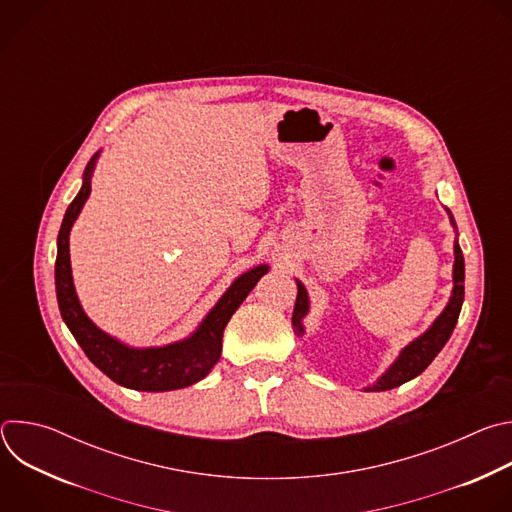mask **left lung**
I'll return each mask as SVG.
<instances>
[{
    "label": "left lung",
    "mask_w": 512,
    "mask_h": 512,
    "mask_svg": "<svg viewBox=\"0 0 512 512\" xmlns=\"http://www.w3.org/2000/svg\"><path fill=\"white\" fill-rule=\"evenodd\" d=\"M446 212L450 216L452 227L456 229V221H454L450 208H446ZM456 233H458V229H456ZM452 277H454V289H452L450 302L444 308V312L433 320V324L421 336L411 340L399 352L395 362L377 379V383L364 387V391H389V389H395V387L415 379L429 367L431 360L437 356V352H440L446 346V342L450 340V336L456 328L462 304H464V255H462V249L458 243V235L454 241V275ZM296 283H298V300L294 306V316H291V324H294L296 334L302 336L304 334V318L310 312V298H308V291H306L304 283L300 279H296Z\"/></svg>",
    "instance_id": "left-lung-1"
}]
</instances>
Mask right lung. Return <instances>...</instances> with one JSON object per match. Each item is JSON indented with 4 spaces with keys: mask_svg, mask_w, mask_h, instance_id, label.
I'll list each match as a JSON object with an SVG mask.
<instances>
[{
    "mask_svg": "<svg viewBox=\"0 0 512 512\" xmlns=\"http://www.w3.org/2000/svg\"><path fill=\"white\" fill-rule=\"evenodd\" d=\"M99 156L101 152H97L89 160L83 174V186L75 200L68 204L58 231L54 279L60 316L89 356V360L117 385L150 393L190 387L202 381L212 371L218 358H221L225 326L243 304V300L249 296V291L269 271V265L263 263L239 275L188 338L164 346L135 348L103 332L99 326L93 324V320L85 314L79 302L75 281H72L68 249L70 229L75 225L77 216L81 214L91 194V178Z\"/></svg>",
    "mask_w": 512,
    "mask_h": 512,
    "instance_id": "1",
    "label": "right lung"
}]
</instances>
